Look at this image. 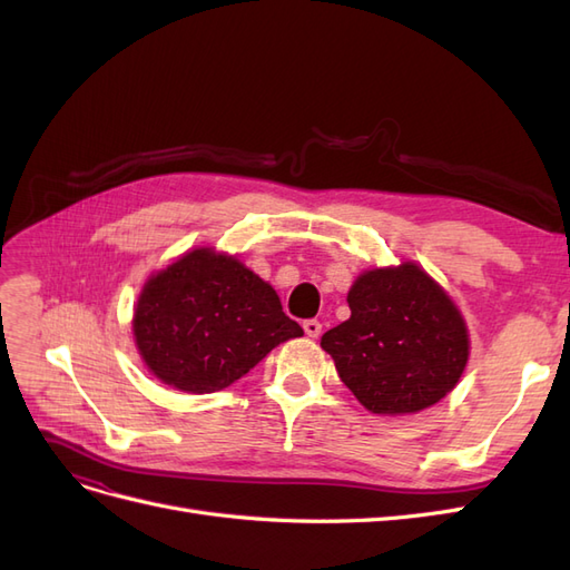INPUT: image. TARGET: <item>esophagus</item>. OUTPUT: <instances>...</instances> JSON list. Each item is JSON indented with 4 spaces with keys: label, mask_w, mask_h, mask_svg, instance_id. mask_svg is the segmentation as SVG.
<instances>
[{
    "label": "esophagus",
    "mask_w": 570,
    "mask_h": 570,
    "mask_svg": "<svg viewBox=\"0 0 570 570\" xmlns=\"http://www.w3.org/2000/svg\"><path fill=\"white\" fill-rule=\"evenodd\" d=\"M302 327H304V333H306L308 337H318V335H321V331H323L321 321H316V318H306Z\"/></svg>",
    "instance_id": "1"
}]
</instances>
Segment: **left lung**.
Instances as JSON below:
<instances>
[{"label":"left lung","mask_w":570,"mask_h":570,"mask_svg":"<svg viewBox=\"0 0 570 570\" xmlns=\"http://www.w3.org/2000/svg\"><path fill=\"white\" fill-rule=\"evenodd\" d=\"M352 316L321 347L340 381L373 413H416L450 392L469 361V333L454 302L413 264L361 275Z\"/></svg>","instance_id":"left-lung-1"}]
</instances>
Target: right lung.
Listing matches in <instances>:
<instances>
[{
  "mask_svg": "<svg viewBox=\"0 0 570 570\" xmlns=\"http://www.w3.org/2000/svg\"><path fill=\"white\" fill-rule=\"evenodd\" d=\"M132 333L149 371L183 392H218L273 347L302 337L275 289L233 256L195 249L137 299Z\"/></svg>",
  "mask_w": 570,
  "mask_h": 570,
  "instance_id": "1",
  "label": "right lung"
}]
</instances>
